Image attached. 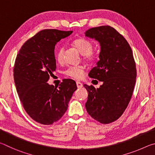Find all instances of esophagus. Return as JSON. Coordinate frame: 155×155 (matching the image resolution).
<instances>
[{
	"mask_svg": "<svg viewBox=\"0 0 155 155\" xmlns=\"http://www.w3.org/2000/svg\"><path fill=\"white\" fill-rule=\"evenodd\" d=\"M77 86L78 88H81L83 87V84L79 82V81H77Z\"/></svg>",
	"mask_w": 155,
	"mask_h": 155,
	"instance_id": "34e87169",
	"label": "esophagus"
}]
</instances>
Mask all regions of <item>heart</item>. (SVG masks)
Wrapping results in <instances>:
<instances>
[{"label": "heart", "instance_id": "1", "mask_svg": "<svg viewBox=\"0 0 155 155\" xmlns=\"http://www.w3.org/2000/svg\"><path fill=\"white\" fill-rule=\"evenodd\" d=\"M73 45L79 51L81 54H83L84 56V59L87 60V61H93V60L97 58L96 54L91 52L93 48V44L90 41L83 38L77 39V40H75L73 41ZM64 52V48L62 47V48H60L56 52L55 57L59 62H61L63 61ZM83 73L84 68L81 65L70 66L65 72V74L74 78H81L83 77Z\"/></svg>", "mask_w": 155, "mask_h": 155}]
</instances>
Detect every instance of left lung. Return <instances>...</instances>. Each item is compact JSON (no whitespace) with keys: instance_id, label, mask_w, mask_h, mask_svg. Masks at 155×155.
<instances>
[{"instance_id":"8db88e82","label":"left lung","mask_w":155,"mask_h":155,"mask_svg":"<svg viewBox=\"0 0 155 155\" xmlns=\"http://www.w3.org/2000/svg\"><path fill=\"white\" fill-rule=\"evenodd\" d=\"M85 34L101 46L100 60L88 75L103 83L97 89L83 85L88 92L85 108L96 121L109 124L123 114L132 96L137 77L133 52L124 37L110 26L91 28Z\"/></svg>"}]
</instances>
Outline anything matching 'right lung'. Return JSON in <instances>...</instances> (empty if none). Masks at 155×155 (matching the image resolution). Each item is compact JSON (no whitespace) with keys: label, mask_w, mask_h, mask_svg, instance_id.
I'll return each mask as SVG.
<instances>
[{"label":"right lung","mask_w":155,"mask_h":155,"mask_svg":"<svg viewBox=\"0 0 155 155\" xmlns=\"http://www.w3.org/2000/svg\"><path fill=\"white\" fill-rule=\"evenodd\" d=\"M72 32L41 31L23 44L15 59L14 77L20 101L28 115L41 124L61 118L77 89L72 79H64L59 87L47 83L56 69L54 46Z\"/></svg>","instance_id":"add662e5"}]
</instances>
